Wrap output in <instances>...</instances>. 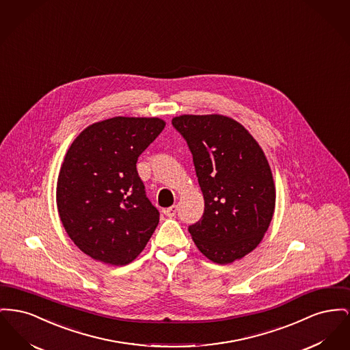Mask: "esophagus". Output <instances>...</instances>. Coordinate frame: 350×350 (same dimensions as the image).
<instances>
[{
  "mask_svg": "<svg viewBox=\"0 0 350 350\" xmlns=\"http://www.w3.org/2000/svg\"><path fill=\"white\" fill-rule=\"evenodd\" d=\"M177 211H178V207L177 205L170 206V207H167V208H165L164 214L166 217H174L176 214H177Z\"/></svg>",
  "mask_w": 350,
  "mask_h": 350,
  "instance_id": "esophagus-1",
  "label": "esophagus"
}]
</instances>
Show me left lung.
Listing matches in <instances>:
<instances>
[{
	"instance_id": "8db88e82",
	"label": "left lung",
	"mask_w": 350,
	"mask_h": 350,
	"mask_svg": "<svg viewBox=\"0 0 350 350\" xmlns=\"http://www.w3.org/2000/svg\"><path fill=\"white\" fill-rule=\"evenodd\" d=\"M193 154L205 211L189 226L198 250L228 265L262 242L275 210L266 154L242 124L224 115H181L172 120Z\"/></svg>"
}]
</instances>
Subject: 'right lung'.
I'll use <instances>...</instances> for the list:
<instances>
[{
	"label": "right lung",
	"mask_w": 350,
	"mask_h": 350,
	"mask_svg": "<svg viewBox=\"0 0 350 350\" xmlns=\"http://www.w3.org/2000/svg\"><path fill=\"white\" fill-rule=\"evenodd\" d=\"M164 128L159 118L116 116L88 125L70 145L57 206L67 235L92 259L133 262L159 225L136 163Z\"/></svg>",
	"instance_id": "1"
}]
</instances>
